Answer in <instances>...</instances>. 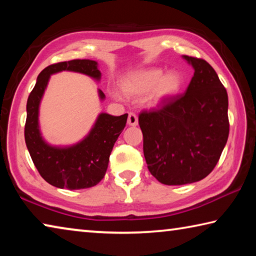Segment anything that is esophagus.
I'll list each match as a JSON object with an SVG mask.
<instances>
[{
	"label": "esophagus",
	"instance_id": "esophagus-1",
	"mask_svg": "<svg viewBox=\"0 0 256 256\" xmlns=\"http://www.w3.org/2000/svg\"><path fill=\"white\" fill-rule=\"evenodd\" d=\"M128 124L131 125V126H136L138 125V116L134 112H128Z\"/></svg>",
	"mask_w": 256,
	"mask_h": 256
}]
</instances>
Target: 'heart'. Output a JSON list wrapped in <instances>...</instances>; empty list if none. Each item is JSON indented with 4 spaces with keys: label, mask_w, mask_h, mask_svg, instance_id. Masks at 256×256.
<instances>
[{
    "label": "heart",
    "mask_w": 256,
    "mask_h": 256,
    "mask_svg": "<svg viewBox=\"0 0 256 256\" xmlns=\"http://www.w3.org/2000/svg\"><path fill=\"white\" fill-rule=\"evenodd\" d=\"M182 82L178 72L170 71L164 74L162 68H149L128 73L120 81V86L125 96L131 98L141 97L149 92L146 102L150 106H158L178 92ZM114 94L118 96L116 92Z\"/></svg>",
    "instance_id": "1"
}]
</instances>
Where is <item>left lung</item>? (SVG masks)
<instances>
[{
  "label": "left lung",
  "instance_id": "left-lung-1",
  "mask_svg": "<svg viewBox=\"0 0 256 256\" xmlns=\"http://www.w3.org/2000/svg\"><path fill=\"white\" fill-rule=\"evenodd\" d=\"M183 58L194 68L186 92L138 115L148 170L164 185L206 177L219 162L229 134L228 94L218 74L204 60Z\"/></svg>",
  "mask_w": 256,
  "mask_h": 256
}]
</instances>
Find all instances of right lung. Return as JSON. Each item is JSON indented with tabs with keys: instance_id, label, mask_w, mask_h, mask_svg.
<instances>
[{
	"instance_id": "obj_1",
	"label": "right lung",
	"mask_w": 256,
	"mask_h": 256,
	"mask_svg": "<svg viewBox=\"0 0 256 256\" xmlns=\"http://www.w3.org/2000/svg\"><path fill=\"white\" fill-rule=\"evenodd\" d=\"M97 66L96 60H72L52 64L40 73L28 97L26 144L38 172L55 188L82 190L97 185L106 174L112 146L126 124L128 114L112 116L102 112L88 136L74 146H53L42 138L38 112L50 76L60 71H73L99 80L102 73ZM98 92L100 99L105 98L102 90Z\"/></svg>"
}]
</instances>
